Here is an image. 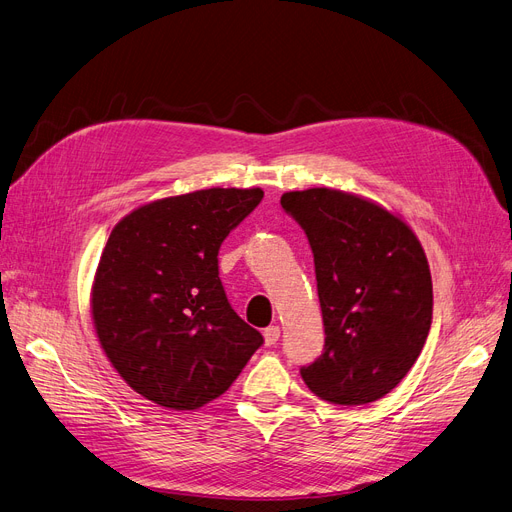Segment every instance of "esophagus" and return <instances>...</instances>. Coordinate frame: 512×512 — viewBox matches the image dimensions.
I'll return each instance as SVG.
<instances>
[{
  "mask_svg": "<svg viewBox=\"0 0 512 512\" xmlns=\"http://www.w3.org/2000/svg\"><path fill=\"white\" fill-rule=\"evenodd\" d=\"M265 345H274L280 339V326H268L263 330Z\"/></svg>",
  "mask_w": 512,
  "mask_h": 512,
  "instance_id": "34e87169",
  "label": "esophagus"
}]
</instances>
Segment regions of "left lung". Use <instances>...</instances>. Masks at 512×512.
<instances>
[{
    "label": "left lung",
    "instance_id": "8db88e82",
    "mask_svg": "<svg viewBox=\"0 0 512 512\" xmlns=\"http://www.w3.org/2000/svg\"><path fill=\"white\" fill-rule=\"evenodd\" d=\"M280 205L314 253L326 335L303 381L330 404L376 402L402 383L429 335L433 284L422 244L402 217L351 192H284Z\"/></svg>",
    "mask_w": 512,
    "mask_h": 512
}]
</instances>
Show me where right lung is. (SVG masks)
Instances as JSON below:
<instances>
[{"mask_svg":"<svg viewBox=\"0 0 512 512\" xmlns=\"http://www.w3.org/2000/svg\"><path fill=\"white\" fill-rule=\"evenodd\" d=\"M263 198L209 188L127 213L110 232L92 284V322L121 379L171 410L226 393L263 337L230 307L217 253Z\"/></svg>","mask_w":512,"mask_h":512,"instance_id":"add662e5","label":"right lung"}]
</instances>
